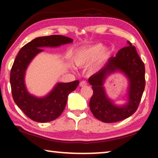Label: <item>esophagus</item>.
Here are the masks:
<instances>
[{
	"label": "esophagus",
	"instance_id": "34e87169",
	"mask_svg": "<svg viewBox=\"0 0 158 158\" xmlns=\"http://www.w3.org/2000/svg\"><path fill=\"white\" fill-rule=\"evenodd\" d=\"M87 85H88V83L85 81H82L81 83H80V86H81V87H83V86H85Z\"/></svg>",
	"mask_w": 158,
	"mask_h": 158
}]
</instances>
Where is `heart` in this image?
<instances>
[{"instance_id": "heart-1", "label": "heart", "mask_w": 158, "mask_h": 158, "mask_svg": "<svg viewBox=\"0 0 158 158\" xmlns=\"http://www.w3.org/2000/svg\"><path fill=\"white\" fill-rule=\"evenodd\" d=\"M103 45L101 44H96L93 46H90L88 48L83 49L79 51L76 54L75 57V61L77 65H83L91 62L96 58L99 54V59L103 60L106 56V51L102 50Z\"/></svg>"}]
</instances>
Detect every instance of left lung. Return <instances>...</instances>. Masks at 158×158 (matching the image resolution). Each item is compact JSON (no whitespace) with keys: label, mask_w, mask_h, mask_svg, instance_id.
Here are the masks:
<instances>
[{"label":"left lung","mask_w":158,"mask_h":158,"mask_svg":"<svg viewBox=\"0 0 158 158\" xmlns=\"http://www.w3.org/2000/svg\"><path fill=\"white\" fill-rule=\"evenodd\" d=\"M129 46L123 47L115 57L109 60L104 68L91 75L88 81L94 94L90 100V109L94 116L106 123L117 122L132 115L137 111L145 87L144 64L138 55L135 47L128 42ZM116 70L124 72L130 80L129 103L123 107H116L105 96L102 83L109 73Z\"/></svg>","instance_id":"obj_1"}]
</instances>
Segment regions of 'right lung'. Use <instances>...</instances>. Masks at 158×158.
<instances>
[{"mask_svg": "<svg viewBox=\"0 0 158 158\" xmlns=\"http://www.w3.org/2000/svg\"><path fill=\"white\" fill-rule=\"evenodd\" d=\"M73 39L62 35L41 36L25 44L17 55L10 73L12 96L18 107L31 120L48 122L61 115L65 108L70 93L76 89L79 81L58 83L48 96L36 98L27 92L24 84L25 71L28 64L44 47H58L71 43Z\"/></svg>", "mask_w": 158, "mask_h": 158, "instance_id": "right-lung-1", "label": "right lung"}]
</instances>
